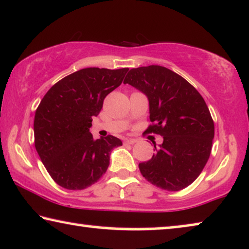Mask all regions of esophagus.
Listing matches in <instances>:
<instances>
[{"label":"esophagus","instance_id":"esophagus-1","mask_svg":"<svg viewBox=\"0 0 249 249\" xmlns=\"http://www.w3.org/2000/svg\"><path fill=\"white\" fill-rule=\"evenodd\" d=\"M124 142H125V144H135V142H137V139L128 138V139H125Z\"/></svg>","mask_w":249,"mask_h":249}]
</instances>
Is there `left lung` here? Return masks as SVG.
I'll use <instances>...</instances> for the list:
<instances>
[{
  "label": "left lung",
  "mask_w": 249,
  "mask_h": 249,
  "mask_svg": "<svg viewBox=\"0 0 249 249\" xmlns=\"http://www.w3.org/2000/svg\"><path fill=\"white\" fill-rule=\"evenodd\" d=\"M124 84L148 97L152 124L146 134L163 136L152 159L139 163L142 176L169 192L188 187L203 171L214 138V122L202 95L185 78L161 66L130 69Z\"/></svg>",
  "instance_id": "obj_1"
}]
</instances>
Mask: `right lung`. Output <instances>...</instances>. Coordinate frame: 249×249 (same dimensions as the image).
Listing matches in <instances>:
<instances>
[{"mask_svg": "<svg viewBox=\"0 0 249 249\" xmlns=\"http://www.w3.org/2000/svg\"><path fill=\"white\" fill-rule=\"evenodd\" d=\"M128 68H85L50 88L34 119L35 147L57 185L81 190L107 172L110 154L122 145L108 135L94 141L89 128L103 107L104 98L119 87Z\"/></svg>", "mask_w": 249, "mask_h": 249, "instance_id": "add662e5", "label": "right lung"}]
</instances>
